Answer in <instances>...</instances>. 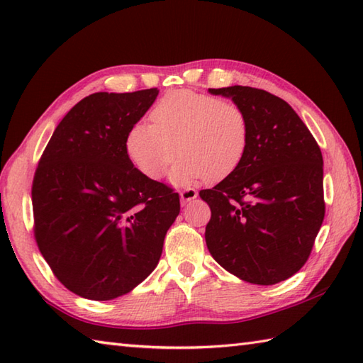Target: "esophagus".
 Wrapping results in <instances>:
<instances>
[{
  "label": "esophagus",
  "instance_id": "1",
  "mask_svg": "<svg viewBox=\"0 0 363 363\" xmlns=\"http://www.w3.org/2000/svg\"><path fill=\"white\" fill-rule=\"evenodd\" d=\"M198 196V191L195 189H186L181 191V204L186 206L189 201H194V199Z\"/></svg>",
  "mask_w": 363,
  "mask_h": 363
}]
</instances>
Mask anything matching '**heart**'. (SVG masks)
Returning <instances> with one entry per match:
<instances>
[{
	"mask_svg": "<svg viewBox=\"0 0 363 363\" xmlns=\"http://www.w3.org/2000/svg\"><path fill=\"white\" fill-rule=\"evenodd\" d=\"M148 123H135L126 135L129 160L150 179L169 174L174 187L225 179L240 167L250 143V123L240 106L191 90L162 96Z\"/></svg>",
	"mask_w": 363,
	"mask_h": 363,
	"instance_id": "b5f03b06",
	"label": "heart"
}]
</instances>
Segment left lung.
<instances>
[{"label": "left lung", "mask_w": 363, "mask_h": 363, "mask_svg": "<svg viewBox=\"0 0 363 363\" xmlns=\"http://www.w3.org/2000/svg\"><path fill=\"white\" fill-rule=\"evenodd\" d=\"M230 98L250 123V143L233 174L199 191L211 207L206 245L242 281L273 285L309 259L325 218L323 156L289 103L265 90L209 89Z\"/></svg>", "instance_id": "obj_1"}]
</instances>
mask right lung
<instances>
[{"instance_id": "1", "label": "right lung", "mask_w": 363, "mask_h": 363, "mask_svg": "<svg viewBox=\"0 0 363 363\" xmlns=\"http://www.w3.org/2000/svg\"><path fill=\"white\" fill-rule=\"evenodd\" d=\"M159 95H89L54 130L33 182L35 240L65 287L82 298L126 295L157 267L179 195L129 160L125 142Z\"/></svg>"}]
</instances>
